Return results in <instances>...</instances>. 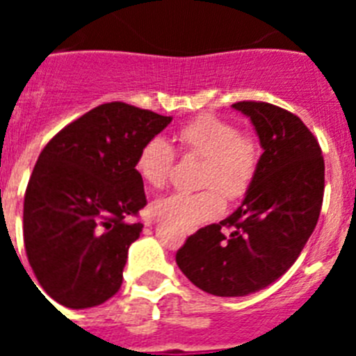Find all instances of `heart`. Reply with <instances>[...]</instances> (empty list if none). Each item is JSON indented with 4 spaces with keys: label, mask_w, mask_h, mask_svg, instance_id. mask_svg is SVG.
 Here are the masks:
<instances>
[{
    "label": "heart",
    "mask_w": 356,
    "mask_h": 356,
    "mask_svg": "<svg viewBox=\"0 0 356 356\" xmlns=\"http://www.w3.org/2000/svg\"><path fill=\"white\" fill-rule=\"evenodd\" d=\"M175 140L181 155L201 159L197 185L205 188L160 197L153 205L155 216L191 229L222 212L221 193L232 203L248 196L262 162V147L254 137L217 115H197L176 130ZM175 160V146L155 135L140 146L135 171L147 187L162 188Z\"/></svg>",
    "instance_id": "b5f03b06"
}]
</instances>
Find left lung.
I'll return each mask as SVG.
<instances>
[{
    "label": "left lung",
    "instance_id": "1",
    "mask_svg": "<svg viewBox=\"0 0 356 356\" xmlns=\"http://www.w3.org/2000/svg\"><path fill=\"white\" fill-rule=\"evenodd\" d=\"M234 108L254 124L264 147L253 187L225 221L200 228L176 251V264L197 289L222 298L271 285L298 260L319 219L325 159L300 118L264 102Z\"/></svg>",
    "mask_w": 356,
    "mask_h": 356
}]
</instances>
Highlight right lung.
<instances>
[{
  "mask_svg": "<svg viewBox=\"0 0 356 356\" xmlns=\"http://www.w3.org/2000/svg\"><path fill=\"white\" fill-rule=\"evenodd\" d=\"M171 118L122 102L69 122L40 151L24 193L26 257L56 303L89 308L121 289L128 248L143 232L140 146Z\"/></svg>",
  "mask_w": 356,
  "mask_h": 356,
  "instance_id": "1",
  "label": "right lung"
}]
</instances>
